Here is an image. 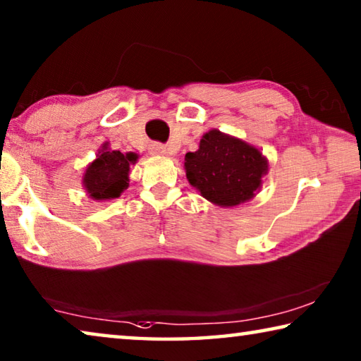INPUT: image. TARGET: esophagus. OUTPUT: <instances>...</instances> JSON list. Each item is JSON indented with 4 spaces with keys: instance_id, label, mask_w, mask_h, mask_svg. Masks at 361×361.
I'll use <instances>...</instances> for the list:
<instances>
[{
    "instance_id": "esophagus-1",
    "label": "esophagus",
    "mask_w": 361,
    "mask_h": 361,
    "mask_svg": "<svg viewBox=\"0 0 361 361\" xmlns=\"http://www.w3.org/2000/svg\"><path fill=\"white\" fill-rule=\"evenodd\" d=\"M149 152L156 154V156H164V154H167V147L160 145V142H154V145L149 146Z\"/></svg>"
}]
</instances>
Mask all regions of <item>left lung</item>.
Masks as SVG:
<instances>
[{
    "label": "left lung",
    "mask_w": 361,
    "mask_h": 361,
    "mask_svg": "<svg viewBox=\"0 0 361 361\" xmlns=\"http://www.w3.org/2000/svg\"><path fill=\"white\" fill-rule=\"evenodd\" d=\"M186 176L205 199L233 207L254 197L267 173L262 152L219 130L205 133L196 152L185 156Z\"/></svg>",
    "instance_id": "left-lung-1"
}]
</instances>
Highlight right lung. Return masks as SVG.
Instances as JSON below:
<instances>
[{
	"mask_svg": "<svg viewBox=\"0 0 361 361\" xmlns=\"http://www.w3.org/2000/svg\"><path fill=\"white\" fill-rule=\"evenodd\" d=\"M136 159V154L131 152L101 151L83 176L85 190L96 201L118 197L128 188L130 164H135Z\"/></svg>",
	"mask_w": 361,
	"mask_h": 361,
	"instance_id": "obj_1",
	"label": "right lung"
}]
</instances>
